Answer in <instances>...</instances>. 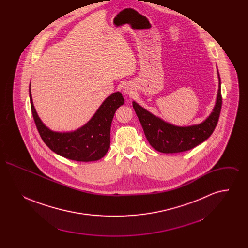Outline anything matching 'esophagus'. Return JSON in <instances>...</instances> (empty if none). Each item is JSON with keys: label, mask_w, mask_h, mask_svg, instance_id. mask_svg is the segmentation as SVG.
Here are the masks:
<instances>
[{"label": "esophagus", "mask_w": 248, "mask_h": 248, "mask_svg": "<svg viewBox=\"0 0 248 248\" xmlns=\"http://www.w3.org/2000/svg\"><path fill=\"white\" fill-rule=\"evenodd\" d=\"M123 91H124V94H130V93H131V88H130L128 85H125V86L124 87Z\"/></svg>", "instance_id": "obj_1"}]
</instances>
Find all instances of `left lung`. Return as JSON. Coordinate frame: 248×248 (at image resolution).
<instances>
[{
	"instance_id": "1",
	"label": "left lung",
	"mask_w": 248,
	"mask_h": 248,
	"mask_svg": "<svg viewBox=\"0 0 248 248\" xmlns=\"http://www.w3.org/2000/svg\"><path fill=\"white\" fill-rule=\"evenodd\" d=\"M218 78L219 86L216 106L210 116L198 125L188 127L172 125L157 118L136 102H133V108L140 121L145 136L153 148L164 154L182 153L191 150L212 135L217 124L222 106L219 74Z\"/></svg>"
}]
</instances>
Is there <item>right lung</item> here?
<instances>
[{"label":"right lung","instance_id":"add662e5","mask_svg":"<svg viewBox=\"0 0 248 248\" xmlns=\"http://www.w3.org/2000/svg\"><path fill=\"white\" fill-rule=\"evenodd\" d=\"M31 108L36 128L43 141L54 153L77 162L96 161L105 156L110 144V125L114 113L124 103L121 93L109 95L99 107L93 118L82 128L71 133L48 129L36 113L30 89Z\"/></svg>","mask_w":248,"mask_h":248}]
</instances>
